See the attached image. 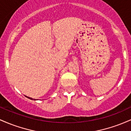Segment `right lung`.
Returning a JSON list of instances; mask_svg holds the SVG:
<instances>
[{"label":"right lung","instance_id":"add662e5","mask_svg":"<svg viewBox=\"0 0 131 131\" xmlns=\"http://www.w3.org/2000/svg\"><path fill=\"white\" fill-rule=\"evenodd\" d=\"M26 97H27V98H28V99H31V100H36V99H32V98H31V97H27V96H26Z\"/></svg>","mask_w":131,"mask_h":131}]
</instances>
